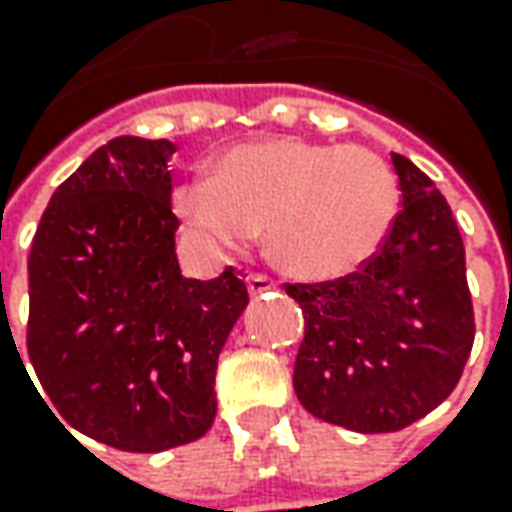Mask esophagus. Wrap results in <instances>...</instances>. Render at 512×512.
Segmentation results:
<instances>
[{"label":"esophagus","instance_id":"esophagus-1","mask_svg":"<svg viewBox=\"0 0 512 512\" xmlns=\"http://www.w3.org/2000/svg\"><path fill=\"white\" fill-rule=\"evenodd\" d=\"M246 286H249V294H252V297H263V294H269V291L277 289V283L269 280V277H263V274H249Z\"/></svg>","mask_w":512,"mask_h":512}]
</instances>
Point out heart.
<instances>
[{
	"label": "heart",
	"mask_w": 512,
	"mask_h": 512,
	"mask_svg": "<svg viewBox=\"0 0 512 512\" xmlns=\"http://www.w3.org/2000/svg\"><path fill=\"white\" fill-rule=\"evenodd\" d=\"M172 209L229 249L249 246L266 226V255L280 272L328 283L382 249L399 215V184L374 150L274 135L223 150L209 178L175 186Z\"/></svg>",
	"instance_id": "obj_1"
}]
</instances>
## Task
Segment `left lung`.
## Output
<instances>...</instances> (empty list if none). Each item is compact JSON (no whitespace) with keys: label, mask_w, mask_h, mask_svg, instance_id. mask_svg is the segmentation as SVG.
Here are the masks:
<instances>
[{"label":"left lung","mask_w":512,"mask_h":512,"mask_svg":"<svg viewBox=\"0 0 512 512\" xmlns=\"http://www.w3.org/2000/svg\"><path fill=\"white\" fill-rule=\"evenodd\" d=\"M402 209L360 272L286 286L306 314L294 394L311 416L357 433L402 431L442 405L473 345L465 246L431 178L391 152Z\"/></svg>","instance_id":"8db88e82"}]
</instances>
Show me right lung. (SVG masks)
<instances>
[{"label":"right lung","mask_w":512,"mask_h":512,"mask_svg":"<svg viewBox=\"0 0 512 512\" xmlns=\"http://www.w3.org/2000/svg\"><path fill=\"white\" fill-rule=\"evenodd\" d=\"M175 150L138 135L98 147L53 192L27 260V354L45 394L70 428L133 453L212 428L218 357L249 306L232 269L181 274Z\"/></svg>","instance_id":"1"}]
</instances>
